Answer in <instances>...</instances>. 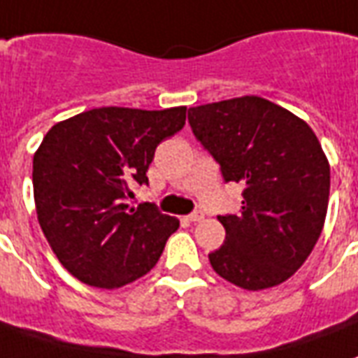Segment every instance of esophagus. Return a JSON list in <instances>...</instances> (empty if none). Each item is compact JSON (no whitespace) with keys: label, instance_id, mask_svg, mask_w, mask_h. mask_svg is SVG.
I'll return each mask as SVG.
<instances>
[{"label":"esophagus","instance_id":"1","mask_svg":"<svg viewBox=\"0 0 358 358\" xmlns=\"http://www.w3.org/2000/svg\"><path fill=\"white\" fill-rule=\"evenodd\" d=\"M203 218H205V214L203 213H192L189 216H186L187 222H201Z\"/></svg>","mask_w":358,"mask_h":358}]
</instances>
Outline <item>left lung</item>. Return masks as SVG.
I'll list each match as a JSON object with an SVG mask.
<instances>
[{
    "label": "left lung",
    "instance_id": "1",
    "mask_svg": "<svg viewBox=\"0 0 358 358\" xmlns=\"http://www.w3.org/2000/svg\"><path fill=\"white\" fill-rule=\"evenodd\" d=\"M195 138L220 163L226 182H239V214L218 216L226 241L208 254L220 277L264 290L290 279L324 226L330 165L303 119L260 96L189 108Z\"/></svg>",
    "mask_w": 358,
    "mask_h": 358
}]
</instances>
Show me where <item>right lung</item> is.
I'll return each mask as SVG.
<instances>
[{
  "instance_id": "add662e5",
  "label": "right lung",
  "mask_w": 358,
  "mask_h": 358,
  "mask_svg": "<svg viewBox=\"0 0 358 358\" xmlns=\"http://www.w3.org/2000/svg\"><path fill=\"white\" fill-rule=\"evenodd\" d=\"M186 125V106L169 110L94 108L60 121L34 153L39 226L76 279L119 288L152 271L178 218L127 205L148 182L161 142Z\"/></svg>"
}]
</instances>
